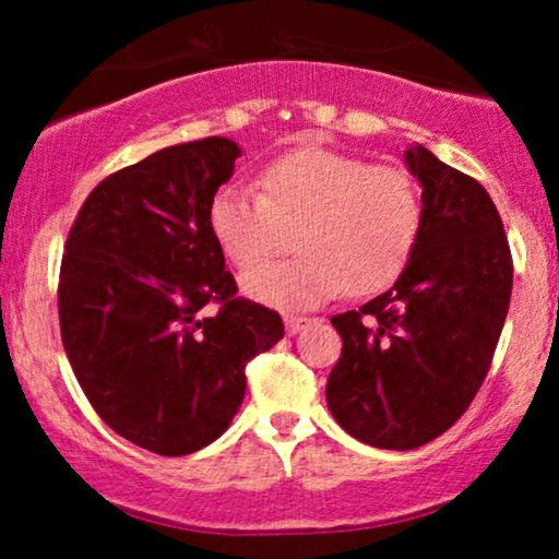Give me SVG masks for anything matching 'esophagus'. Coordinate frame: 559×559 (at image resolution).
I'll return each mask as SVG.
<instances>
[{
  "instance_id": "1",
  "label": "esophagus",
  "mask_w": 559,
  "mask_h": 559,
  "mask_svg": "<svg viewBox=\"0 0 559 559\" xmlns=\"http://www.w3.org/2000/svg\"><path fill=\"white\" fill-rule=\"evenodd\" d=\"M284 323H286L288 336H294V333H299L301 329H305V325H310L312 320L310 318H299V316H286Z\"/></svg>"
}]
</instances>
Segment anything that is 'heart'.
<instances>
[{"label": "heart", "instance_id": "obj_1", "mask_svg": "<svg viewBox=\"0 0 559 559\" xmlns=\"http://www.w3.org/2000/svg\"><path fill=\"white\" fill-rule=\"evenodd\" d=\"M260 189L221 186L207 221L217 247L241 271L286 252L294 234L297 260L241 275L243 294L262 305L307 310L342 288L352 297L376 294L413 258L423 199L404 168L301 146L262 170Z\"/></svg>", "mask_w": 559, "mask_h": 559}]
</instances>
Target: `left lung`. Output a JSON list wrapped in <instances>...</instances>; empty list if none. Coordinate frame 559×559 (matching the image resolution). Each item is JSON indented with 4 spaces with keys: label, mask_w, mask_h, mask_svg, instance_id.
I'll list each match as a JSON object with an SVG mask.
<instances>
[{
    "label": "left lung",
    "mask_w": 559,
    "mask_h": 559,
    "mask_svg": "<svg viewBox=\"0 0 559 559\" xmlns=\"http://www.w3.org/2000/svg\"><path fill=\"white\" fill-rule=\"evenodd\" d=\"M404 163L423 186L418 243L389 292L331 318L344 346L325 386L346 433L400 452L463 418L512 294L510 243L489 191L420 144Z\"/></svg>",
    "instance_id": "8db88e82"
}]
</instances>
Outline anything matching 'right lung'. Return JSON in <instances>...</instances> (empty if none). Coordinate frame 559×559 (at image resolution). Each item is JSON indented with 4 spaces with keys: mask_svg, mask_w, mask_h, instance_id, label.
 I'll list each match as a JSON object with an SVG mask.
<instances>
[{
    "mask_svg": "<svg viewBox=\"0 0 559 559\" xmlns=\"http://www.w3.org/2000/svg\"><path fill=\"white\" fill-rule=\"evenodd\" d=\"M239 155L236 141L210 136L112 173L62 254V346L83 394L115 433L165 457L226 431L247 362L284 338L278 312L236 297L210 230V202Z\"/></svg>",
    "mask_w": 559,
    "mask_h": 559,
    "instance_id": "add662e5",
    "label": "right lung"
}]
</instances>
